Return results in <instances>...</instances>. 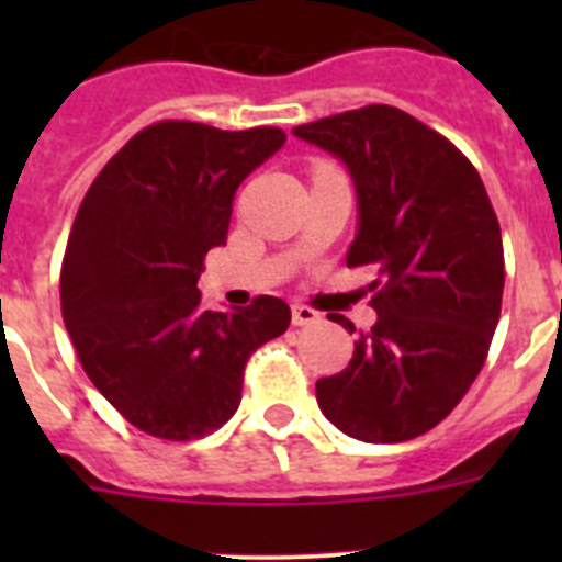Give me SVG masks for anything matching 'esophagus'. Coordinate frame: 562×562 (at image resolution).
I'll list each match as a JSON object with an SVG mask.
<instances>
[{
  "instance_id": "obj_1",
  "label": "esophagus",
  "mask_w": 562,
  "mask_h": 562,
  "mask_svg": "<svg viewBox=\"0 0 562 562\" xmlns=\"http://www.w3.org/2000/svg\"><path fill=\"white\" fill-rule=\"evenodd\" d=\"M321 321V315H317L312 306H304V304H295L292 306V324L295 326H312Z\"/></svg>"
}]
</instances>
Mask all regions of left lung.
Here are the masks:
<instances>
[{"label": "left lung", "instance_id": "8db88e82", "mask_svg": "<svg viewBox=\"0 0 562 562\" xmlns=\"http://www.w3.org/2000/svg\"><path fill=\"white\" fill-rule=\"evenodd\" d=\"M292 132L349 166L360 222L346 265L376 270V324L340 374L317 380V405L351 439H416L470 391L498 326L504 245L493 202L448 137L396 106L371 103Z\"/></svg>", "mask_w": 562, "mask_h": 562}]
</instances>
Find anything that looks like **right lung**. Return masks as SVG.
Wrapping results in <instances>:
<instances>
[{
  "instance_id": "right-lung-1",
  "label": "right lung",
  "mask_w": 562,
  "mask_h": 562,
  "mask_svg": "<svg viewBox=\"0 0 562 562\" xmlns=\"http://www.w3.org/2000/svg\"><path fill=\"white\" fill-rule=\"evenodd\" d=\"M284 140L276 126L151 123L78 207L61 261L64 326L92 385L143 434L191 441L222 428L250 355L290 326L281 297L213 312L196 290L207 250L227 241L233 193Z\"/></svg>"
}]
</instances>
